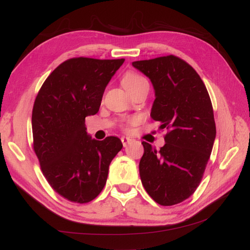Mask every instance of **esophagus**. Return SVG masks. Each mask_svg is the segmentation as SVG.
<instances>
[{"instance_id":"1","label":"esophagus","mask_w":250,"mask_h":250,"mask_svg":"<svg viewBox=\"0 0 250 250\" xmlns=\"http://www.w3.org/2000/svg\"><path fill=\"white\" fill-rule=\"evenodd\" d=\"M121 141H122L123 146L126 147V146L128 145V144H129V143L131 142V139H130V138H127V137H122V138H121Z\"/></svg>"}]
</instances>
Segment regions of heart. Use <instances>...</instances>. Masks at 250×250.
I'll return each mask as SVG.
<instances>
[{"label":"heart","instance_id":"1","mask_svg":"<svg viewBox=\"0 0 250 250\" xmlns=\"http://www.w3.org/2000/svg\"><path fill=\"white\" fill-rule=\"evenodd\" d=\"M122 85L127 90L128 93H130L131 90L140 87L143 84H146L147 81L145 78H143L141 75L133 73V72H127L123 78H122Z\"/></svg>","mask_w":250,"mask_h":250}]
</instances>
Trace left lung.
<instances>
[{
    "mask_svg": "<svg viewBox=\"0 0 250 250\" xmlns=\"http://www.w3.org/2000/svg\"><path fill=\"white\" fill-rule=\"evenodd\" d=\"M132 66L152 83L151 118L169 130L160 151L142 143V184L155 202L174 206L190 197L201 181L216 139L213 106L200 76L183 59L170 55Z\"/></svg>",
    "mask_w": 250,
    "mask_h": 250,
    "instance_id": "left-lung-1",
    "label": "left lung"
}]
</instances>
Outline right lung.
<instances>
[{
    "label": "right lung",
    "mask_w": 250,
    "mask_h": 250,
    "mask_svg": "<svg viewBox=\"0 0 250 250\" xmlns=\"http://www.w3.org/2000/svg\"><path fill=\"white\" fill-rule=\"evenodd\" d=\"M125 59L72 58L43 82L32 111L33 148L42 171L56 193L72 202L95 199L123 145L86 132L85 118L99 111L104 90Z\"/></svg>",
    "instance_id": "obj_1"
}]
</instances>
